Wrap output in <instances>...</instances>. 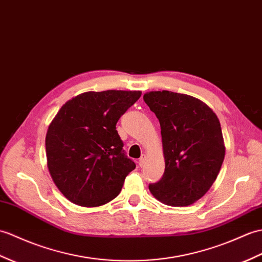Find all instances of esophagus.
Returning <instances> with one entry per match:
<instances>
[{"label":"esophagus","instance_id":"obj_1","mask_svg":"<svg viewBox=\"0 0 262 262\" xmlns=\"http://www.w3.org/2000/svg\"><path fill=\"white\" fill-rule=\"evenodd\" d=\"M145 164H146V155L143 154L141 159H139V161H138V165L141 166V167H143Z\"/></svg>","mask_w":262,"mask_h":262}]
</instances>
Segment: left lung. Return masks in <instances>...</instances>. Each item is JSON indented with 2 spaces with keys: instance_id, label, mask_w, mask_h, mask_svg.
I'll return each instance as SVG.
<instances>
[{
  "instance_id": "left-lung-1",
  "label": "left lung",
  "mask_w": 262,
  "mask_h": 262,
  "mask_svg": "<svg viewBox=\"0 0 262 262\" xmlns=\"http://www.w3.org/2000/svg\"><path fill=\"white\" fill-rule=\"evenodd\" d=\"M144 101L160 120L165 171L148 188L169 206H188L210 190L226 155L220 121L206 103L173 91H149Z\"/></svg>"
}]
</instances>
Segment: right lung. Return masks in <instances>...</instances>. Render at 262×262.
Masks as SVG:
<instances>
[{"label":"right lung","instance_id":"obj_1","mask_svg":"<svg viewBox=\"0 0 262 262\" xmlns=\"http://www.w3.org/2000/svg\"><path fill=\"white\" fill-rule=\"evenodd\" d=\"M139 90L87 91L67 101L48 127L47 165L66 199L84 208L111 202L136 165L116 130Z\"/></svg>","mask_w":262,"mask_h":262}]
</instances>
